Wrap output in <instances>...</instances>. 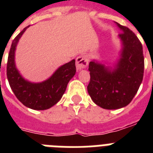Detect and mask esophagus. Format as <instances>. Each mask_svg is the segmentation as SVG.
Here are the masks:
<instances>
[{
	"label": "esophagus",
	"mask_w": 153,
	"mask_h": 153,
	"mask_svg": "<svg viewBox=\"0 0 153 153\" xmlns=\"http://www.w3.org/2000/svg\"><path fill=\"white\" fill-rule=\"evenodd\" d=\"M88 65V59L83 55H81L76 58V67L77 70H82L86 68Z\"/></svg>",
	"instance_id": "34e87169"
}]
</instances>
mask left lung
Here are the masks:
<instances>
[{
	"label": "left lung",
	"mask_w": 153,
	"mask_h": 153,
	"mask_svg": "<svg viewBox=\"0 0 153 153\" xmlns=\"http://www.w3.org/2000/svg\"><path fill=\"white\" fill-rule=\"evenodd\" d=\"M117 25L123 50L121 58L114 71L91 61L89 63L91 79L87 91L98 106L116 109L126 106L137 92L144 76L145 61L142 44L128 27Z\"/></svg>",
	"instance_id": "left-lung-1"
}]
</instances>
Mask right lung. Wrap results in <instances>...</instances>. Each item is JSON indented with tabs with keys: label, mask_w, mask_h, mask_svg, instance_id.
Here are the masks:
<instances>
[{
	"label": "right lung",
	"mask_w": 153,
	"mask_h": 153,
	"mask_svg": "<svg viewBox=\"0 0 153 153\" xmlns=\"http://www.w3.org/2000/svg\"><path fill=\"white\" fill-rule=\"evenodd\" d=\"M27 27L13 40L7 62V78L12 91L23 105L30 109L44 110L51 108L61 99L67 84L76 72L75 60L62 65L50 79L43 82L32 83L25 80L16 68L14 55L16 44Z\"/></svg>",
	"instance_id": "obj_1"
}]
</instances>
